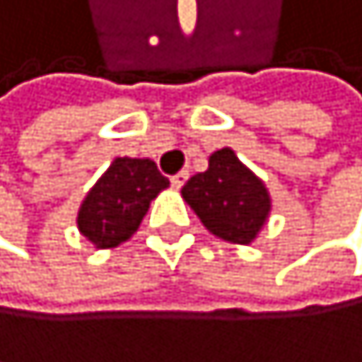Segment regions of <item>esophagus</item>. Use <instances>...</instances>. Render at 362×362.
Masks as SVG:
<instances>
[{"label":"esophagus","instance_id":"esophagus-1","mask_svg":"<svg viewBox=\"0 0 362 362\" xmlns=\"http://www.w3.org/2000/svg\"><path fill=\"white\" fill-rule=\"evenodd\" d=\"M187 177H189L187 170H180V173H175L173 177H170V185H173L175 189H182V185L187 182Z\"/></svg>","mask_w":362,"mask_h":362}]
</instances>
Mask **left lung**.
<instances>
[{"mask_svg": "<svg viewBox=\"0 0 362 362\" xmlns=\"http://www.w3.org/2000/svg\"><path fill=\"white\" fill-rule=\"evenodd\" d=\"M203 226L212 235L233 245H250L268 221L270 194L230 148L217 150L205 173H196L182 187Z\"/></svg>", "mask_w": 362, "mask_h": 362, "instance_id": "obj_1", "label": "left lung"}]
</instances>
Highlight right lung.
Here are the masks:
<instances>
[{
  "label": "right lung",
  "mask_w": 362,
  "mask_h": 362,
  "mask_svg": "<svg viewBox=\"0 0 362 362\" xmlns=\"http://www.w3.org/2000/svg\"><path fill=\"white\" fill-rule=\"evenodd\" d=\"M168 177L152 159L117 157L96 185L87 192L78 210V230L96 250H110L132 238L148 212L150 203Z\"/></svg>",
  "instance_id": "1"
}]
</instances>
